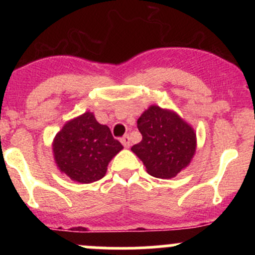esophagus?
Here are the masks:
<instances>
[{
    "mask_svg": "<svg viewBox=\"0 0 255 255\" xmlns=\"http://www.w3.org/2000/svg\"><path fill=\"white\" fill-rule=\"evenodd\" d=\"M121 143L123 144V146H125V148H129V145H130V140H129V137H128L127 134H126V135H123V137L121 138Z\"/></svg>",
    "mask_w": 255,
    "mask_h": 255,
    "instance_id": "obj_1",
    "label": "esophagus"
}]
</instances>
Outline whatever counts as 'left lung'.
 Masks as SVG:
<instances>
[{
	"instance_id": "8db88e82",
	"label": "left lung",
	"mask_w": 255,
	"mask_h": 255,
	"mask_svg": "<svg viewBox=\"0 0 255 255\" xmlns=\"http://www.w3.org/2000/svg\"><path fill=\"white\" fill-rule=\"evenodd\" d=\"M137 127L142 140L130 149L149 175L171 179L189 165L196 151V133L177 113L150 106L138 118Z\"/></svg>"
}]
</instances>
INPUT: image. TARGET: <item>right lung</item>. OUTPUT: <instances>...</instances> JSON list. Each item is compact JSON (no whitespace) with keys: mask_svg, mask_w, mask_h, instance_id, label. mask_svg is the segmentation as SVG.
Segmentation results:
<instances>
[{"mask_svg":"<svg viewBox=\"0 0 255 255\" xmlns=\"http://www.w3.org/2000/svg\"><path fill=\"white\" fill-rule=\"evenodd\" d=\"M122 148L110 128L100 125L89 111L66 122L53 140L59 170L81 184L102 179L111 159Z\"/></svg>","mask_w":255,"mask_h":255,"instance_id":"right-lung-1","label":"right lung"}]
</instances>
